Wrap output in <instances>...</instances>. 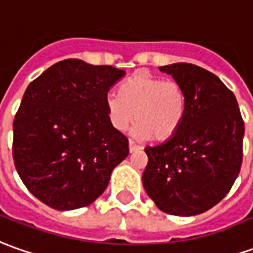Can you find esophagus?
<instances>
[{
    "label": "esophagus",
    "instance_id": "34e87169",
    "mask_svg": "<svg viewBox=\"0 0 253 253\" xmlns=\"http://www.w3.org/2000/svg\"><path fill=\"white\" fill-rule=\"evenodd\" d=\"M128 149H130V152H135V151H138V149H141V145H138V144H135L134 141H128Z\"/></svg>",
    "mask_w": 253,
    "mask_h": 253
}]
</instances>
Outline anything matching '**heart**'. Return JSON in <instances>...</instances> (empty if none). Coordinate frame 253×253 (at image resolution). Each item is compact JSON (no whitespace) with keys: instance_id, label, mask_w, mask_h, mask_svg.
Returning <instances> with one entry per match:
<instances>
[{"instance_id":"b5f03b06","label":"heart","mask_w":253,"mask_h":253,"mask_svg":"<svg viewBox=\"0 0 253 253\" xmlns=\"http://www.w3.org/2000/svg\"><path fill=\"white\" fill-rule=\"evenodd\" d=\"M109 122L125 131L134 120L140 138L168 141L178 131L187 113L184 87L176 80H165L148 72H135L120 85L119 94L105 97Z\"/></svg>"}]
</instances>
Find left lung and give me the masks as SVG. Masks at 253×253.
<instances>
[{
  "label": "left lung",
  "instance_id": "1",
  "mask_svg": "<svg viewBox=\"0 0 253 253\" xmlns=\"http://www.w3.org/2000/svg\"><path fill=\"white\" fill-rule=\"evenodd\" d=\"M184 87L187 113L170 140L147 147L142 184L165 213L194 216L219 204L241 170L244 120L233 91L192 63L161 66Z\"/></svg>",
  "mask_w": 253,
  "mask_h": 253
}]
</instances>
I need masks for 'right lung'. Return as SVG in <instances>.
Wrapping results in <instances>:
<instances>
[{
	"mask_svg": "<svg viewBox=\"0 0 253 253\" xmlns=\"http://www.w3.org/2000/svg\"><path fill=\"white\" fill-rule=\"evenodd\" d=\"M125 70L65 59L26 88L13 120L12 156L23 184L56 211L92 204L112 170L128 155V140L111 125L108 91Z\"/></svg>",
	"mask_w": 253,
	"mask_h": 253,
	"instance_id": "obj_1",
	"label": "right lung"
}]
</instances>
